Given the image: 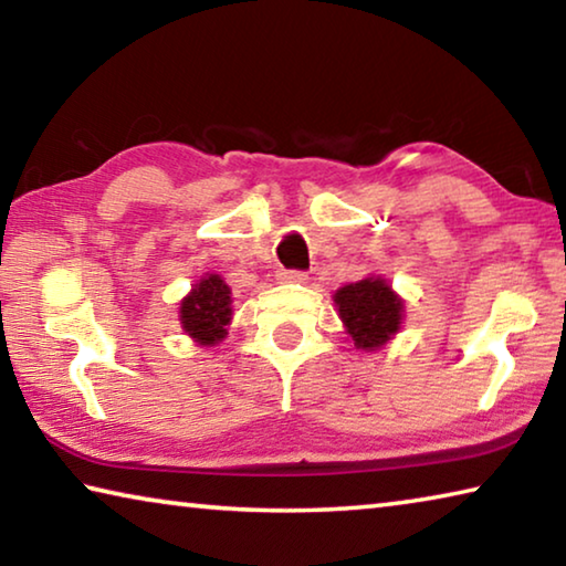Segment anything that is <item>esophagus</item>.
Returning a JSON list of instances; mask_svg holds the SVG:
<instances>
[{
	"label": "esophagus",
	"instance_id": "obj_1",
	"mask_svg": "<svg viewBox=\"0 0 566 566\" xmlns=\"http://www.w3.org/2000/svg\"><path fill=\"white\" fill-rule=\"evenodd\" d=\"M276 280H280V282H306V272L280 270V272H276Z\"/></svg>",
	"mask_w": 566,
	"mask_h": 566
}]
</instances>
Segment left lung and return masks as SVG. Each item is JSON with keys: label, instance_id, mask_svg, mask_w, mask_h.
I'll return each mask as SVG.
<instances>
[{"label": "left lung", "instance_id": "1", "mask_svg": "<svg viewBox=\"0 0 566 566\" xmlns=\"http://www.w3.org/2000/svg\"><path fill=\"white\" fill-rule=\"evenodd\" d=\"M334 304L339 310V319L357 349H379L401 327L405 302L381 276L344 284L334 294Z\"/></svg>", "mask_w": 566, "mask_h": 566}]
</instances>
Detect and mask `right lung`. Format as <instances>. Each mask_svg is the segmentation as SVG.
Instances as JSON below:
<instances>
[{
  "label": "right lung",
  "mask_w": 566,
  "mask_h": 566,
  "mask_svg": "<svg viewBox=\"0 0 566 566\" xmlns=\"http://www.w3.org/2000/svg\"><path fill=\"white\" fill-rule=\"evenodd\" d=\"M219 274H207L181 300L179 322L191 339L202 347H214L227 337V324L232 322V296Z\"/></svg>",
  "instance_id": "add662e5"
}]
</instances>
